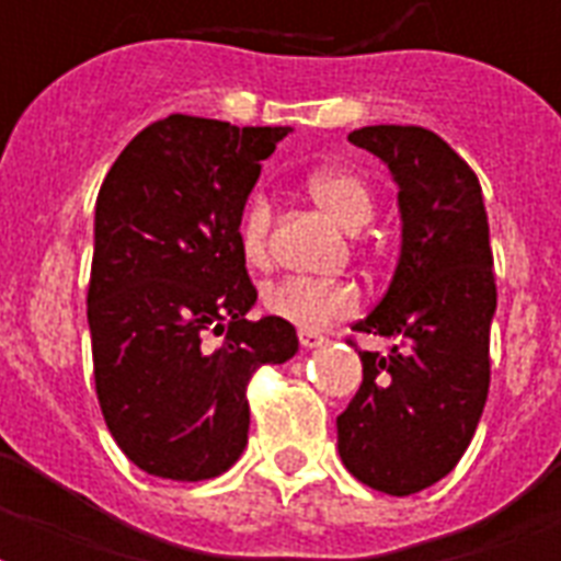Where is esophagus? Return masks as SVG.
Masks as SVG:
<instances>
[{
	"label": "esophagus",
	"mask_w": 561,
	"mask_h": 561,
	"mask_svg": "<svg viewBox=\"0 0 561 561\" xmlns=\"http://www.w3.org/2000/svg\"><path fill=\"white\" fill-rule=\"evenodd\" d=\"M299 343H302V350H320V346H325L329 341H325L323 334L302 329V332H299Z\"/></svg>",
	"instance_id": "esophagus-1"
}]
</instances>
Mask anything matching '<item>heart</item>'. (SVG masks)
<instances>
[{
  "label": "heart",
  "mask_w": 561,
  "mask_h": 561,
  "mask_svg": "<svg viewBox=\"0 0 561 561\" xmlns=\"http://www.w3.org/2000/svg\"><path fill=\"white\" fill-rule=\"evenodd\" d=\"M306 188L311 201L337 224L355 229L367 227L375 215V197L358 174L346 169H317L308 174ZM271 224L273 206L264 192L247 197L241 218H238V247L247 264L262 267L271 259ZM360 302L358 288L343 279H302L288 276L267 285L262 294L264 311L276 320L297 325V329H320L337 317L352 314Z\"/></svg>",
  "instance_id": "b5f03b06"
}]
</instances>
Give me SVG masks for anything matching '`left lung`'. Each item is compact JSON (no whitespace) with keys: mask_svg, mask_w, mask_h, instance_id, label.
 Returning <instances> with one entry per match:
<instances>
[{"mask_svg":"<svg viewBox=\"0 0 561 561\" xmlns=\"http://www.w3.org/2000/svg\"><path fill=\"white\" fill-rule=\"evenodd\" d=\"M350 142L399 186L401 250L381 302L352 325L392 346L360 352L364 381L337 416V451L360 483L401 497L460 462L486 404L497 306L489 224L474 171L425 127H360Z\"/></svg>","mask_w":561,"mask_h":561,"instance_id":"obj_1","label":"left lung"}]
</instances>
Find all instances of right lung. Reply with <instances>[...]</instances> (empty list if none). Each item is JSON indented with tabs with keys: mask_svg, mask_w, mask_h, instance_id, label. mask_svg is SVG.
I'll return each mask as SVG.
<instances>
[{
	"mask_svg": "<svg viewBox=\"0 0 561 561\" xmlns=\"http://www.w3.org/2000/svg\"><path fill=\"white\" fill-rule=\"evenodd\" d=\"M290 127L169 116L118 153L95 201L87 320L95 392L127 460L153 478H218L250 431L247 381L299 350L255 288L238 218ZM209 333H224L215 347Z\"/></svg>",
	"mask_w": 561,
	"mask_h": 561,
	"instance_id": "1",
	"label": "right lung"
}]
</instances>
